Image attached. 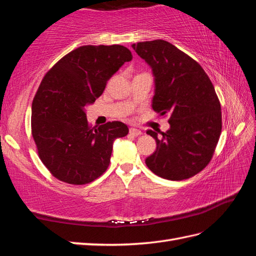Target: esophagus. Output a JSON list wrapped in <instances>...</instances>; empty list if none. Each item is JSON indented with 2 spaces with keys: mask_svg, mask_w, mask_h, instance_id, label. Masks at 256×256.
<instances>
[{
  "mask_svg": "<svg viewBox=\"0 0 256 256\" xmlns=\"http://www.w3.org/2000/svg\"><path fill=\"white\" fill-rule=\"evenodd\" d=\"M129 134L134 136V137H138V136H141L142 134V132H141L140 129H137V128H130L129 129Z\"/></svg>",
  "mask_w": 256,
  "mask_h": 256,
  "instance_id": "34e87169",
  "label": "esophagus"
}]
</instances>
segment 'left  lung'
I'll return each mask as SVG.
<instances>
[{
  "label": "left lung",
  "instance_id": "8db88e82",
  "mask_svg": "<svg viewBox=\"0 0 256 256\" xmlns=\"http://www.w3.org/2000/svg\"><path fill=\"white\" fill-rule=\"evenodd\" d=\"M132 48L152 68L153 110L168 115L171 124L161 138L146 132L156 141L146 166L166 180L190 178L208 166L221 134V106L214 85L196 60L166 40L134 44Z\"/></svg>",
  "mask_w": 256,
  "mask_h": 256
}]
</instances>
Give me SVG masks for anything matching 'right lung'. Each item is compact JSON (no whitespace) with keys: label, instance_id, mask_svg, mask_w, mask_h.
<instances>
[{"label":"right lung","instance_id":"add662e5","mask_svg":"<svg viewBox=\"0 0 256 256\" xmlns=\"http://www.w3.org/2000/svg\"><path fill=\"white\" fill-rule=\"evenodd\" d=\"M132 59L120 44H88L62 56L44 76L32 104V136L39 158L56 180L88 184L108 168L114 140L129 129L122 122L92 127L84 108Z\"/></svg>","mask_w":256,"mask_h":256}]
</instances>
